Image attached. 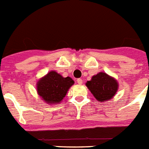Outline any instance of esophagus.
<instances>
[{
	"label": "esophagus",
	"mask_w": 149,
	"mask_h": 149,
	"mask_svg": "<svg viewBox=\"0 0 149 149\" xmlns=\"http://www.w3.org/2000/svg\"><path fill=\"white\" fill-rule=\"evenodd\" d=\"M77 82L78 84H83V81H82V79H81V78H78V79L77 80Z\"/></svg>",
	"instance_id": "obj_1"
}]
</instances>
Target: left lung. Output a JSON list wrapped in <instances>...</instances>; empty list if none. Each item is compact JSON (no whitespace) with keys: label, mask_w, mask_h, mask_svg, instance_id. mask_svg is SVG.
Listing matches in <instances>:
<instances>
[{"label":"left lung","mask_w":149,"mask_h":149,"mask_svg":"<svg viewBox=\"0 0 149 149\" xmlns=\"http://www.w3.org/2000/svg\"><path fill=\"white\" fill-rule=\"evenodd\" d=\"M86 86L97 100L101 103L113 98L119 88V84L114 77L102 72L86 82Z\"/></svg>","instance_id":"1"}]
</instances>
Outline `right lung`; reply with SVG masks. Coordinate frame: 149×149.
I'll return each mask as SVG.
<instances>
[{
	"mask_svg": "<svg viewBox=\"0 0 149 149\" xmlns=\"http://www.w3.org/2000/svg\"><path fill=\"white\" fill-rule=\"evenodd\" d=\"M74 84L72 77H64L55 71H51L39 78L36 83V91L45 103L55 105L61 103Z\"/></svg>",
	"mask_w": 149,
	"mask_h": 149,
	"instance_id": "add662e5",
	"label": "right lung"
}]
</instances>
